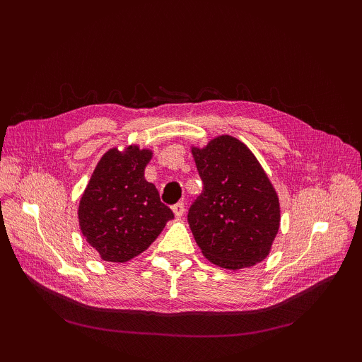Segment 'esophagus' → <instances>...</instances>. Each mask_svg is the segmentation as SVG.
Wrapping results in <instances>:
<instances>
[{
	"label": "esophagus",
	"instance_id": "esophagus-1",
	"mask_svg": "<svg viewBox=\"0 0 362 362\" xmlns=\"http://www.w3.org/2000/svg\"><path fill=\"white\" fill-rule=\"evenodd\" d=\"M172 210H173V214H175V216L181 217V216L184 214V204H182V202L175 204V205L172 206Z\"/></svg>",
	"mask_w": 362,
	"mask_h": 362
}]
</instances>
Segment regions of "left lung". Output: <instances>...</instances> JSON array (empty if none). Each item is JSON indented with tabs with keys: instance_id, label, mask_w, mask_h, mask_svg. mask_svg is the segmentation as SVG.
Segmentation results:
<instances>
[{
	"instance_id": "left-lung-1",
	"label": "left lung",
	"mask_w": 362,
	"mask_h": 362,
	"mask_svg": "<svg viewBox=\"0 0 362 362\" xmlns=\"http://www.w3.org/2000/svg\"><path fill=\"white\" fill-rule=\"evenodd\" d=\"M204 182L187 214L196 243L213 264L238 270L264 259L281 210L278 193L252 151L233 136L192 148Z\"/></svg>"
}]
</instances>
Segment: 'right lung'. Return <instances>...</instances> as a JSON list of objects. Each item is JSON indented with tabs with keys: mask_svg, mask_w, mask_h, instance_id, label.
Returning <instances> with one entry per match:
<instances>
[{
	"mask_svg": "<svg viewBox=\"0 0 362 362\" xmlns=\"http://www.w3.org/2000/svg\"><path fill=\"white\" fill-rule=\"evenodd\" d=\"M151 157L152 151L137 145L108 149L81 196L80 229L104 261L127 262L140 255L173 218L156 185L145 180Z\"/></svg>",
	"mask_w": 362,
	"mask_h": 362,
	"instance_id": "obj_1",
	"label": "right lung"
}]
</instances>
